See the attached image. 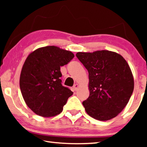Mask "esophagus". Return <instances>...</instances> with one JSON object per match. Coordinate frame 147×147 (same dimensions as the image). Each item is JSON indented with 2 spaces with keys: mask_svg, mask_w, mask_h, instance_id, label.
<instances>
[{
  "mask_svg": "<svg viewBox=\"0 0 147 147\" xmlns=\"http://www.w3.org/2000/svg\"><path fill=\"white\" fill-rule=\"evenodd\" d=\"M78 88H79V86H78V84H74V86H73V89H74V91H76V90H78Z\"/></svg>",
  "mask_w": 147,
  "mask_h": 147,
  "instance_id": "obj_1",
  "label": "esophagus"
}]
</instances>
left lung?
<instances>
[{
	"label": "left lung",
	"mask_w": 147,
	"mask_h": 147,
	"mask_svg": "<svg viewBox=\"0 0 147 147\" xmlns=\"http://www.w3.org/2000/svg\"><path fill=\"white\" fill-rule=\"evenodd\" d=\"M88 71L89 96L82 104L89 116L108 121L125 108L133 93L134 77L125 59L109 51L77 53Z\"/></svg>",
	"instance_id": "obj_1"
}]
</instances>
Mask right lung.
Returning a JSON list of instances; mask_svg holds the SVG:
<instances>
[{
  "mask_svg": "<svg viewBox=\"0 0 147 147\" xmlns=\"http://www.w3.org/2000/svg\"><path fill=\"white\" fill-rule=\"evenodd\" d=\"M74 57L56 46L41 47L27 57L20 76V89L26 105L37 115L53 117L63 110L73 94L61 84L60 67Z\"/></svg>",
  "mask_w": 147,
  "mask_h": 147,
  "instance_id": "obj_1",
  "label": "right lung"
}]
</instances>
